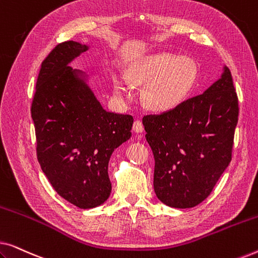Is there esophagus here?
Here are the masks:
<instances>
[{
  "label": "esophagus",
  "mask_w": 258,
  "mask_h": 258,
  "mask_svg": "<svg viewBox=\"0 0 258 258\" xmlns=\"http://www.w3.org/2000/svg\"><path fill=\"white\" fill-rule=\"evenodd\" d=\"M133 130L135 133H142L144 130V126L142 124V122L140 121V119H136L135 122H134V125H133Z\"/></svg>",
  "instance_id": "34e87169"
}]
</instances>
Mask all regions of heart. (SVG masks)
Returning a JSON list of instances; mask_svg holds the SVG:
<instances>
[{
	"label": "heart",
	"mask_w": 258,
	"mask_h": 258,
	"mask_svg": "<svg viewBox=\"0 0 258 258\" xmlns=\"http://www.w3.org/2000/svg\"><path fill=\"white\" fill-rule=\"evenodd\" d=\"M196 75V66L190 58L161 52L130 67L126 80L135 84H147L143 90L144 103L154 110L164 111L184 100ZM114 89L118 96L129 98V91L121 81H115Z\"/></svg>",
	"instance_id": "heart-1"
}]
</instances>
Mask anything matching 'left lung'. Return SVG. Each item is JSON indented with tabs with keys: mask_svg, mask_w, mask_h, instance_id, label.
<instances>
[{
	"mask_svg": "<svg viewBox=\"0 0 258 258\" xmlns=\"http://www.w3.org/2000/svg\"><path fill=\"white\" fill-rule=\"evenodd\" d=\"M155 158L154 189L171 208H192L213 191L231 161L238 98L231 73L203 94L158 115L143 116Z\"/></svg>",
	"mask_w": 258,
	"mask_h": 258,
	"instance_id": "obj_1",
	"label": "left lung"
}]
</instances>
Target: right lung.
<instances>
[{
    "mask_svg": "<svg viewBox=\"0 0 258 258\" xmlns=\"http://www.w3.org/2000/svg\"><path fill=\"white\" fill-rule=\"evenodd\" d=\"M88 45L67 41L42 62L31 103L36 154L52 188L69 203L90 209L111 192L108 163L130 139L134 118L107 111L79 70L68 64Z\"/></svg>",
    "mask_w": 258,
    "mask_h": 258,
    "instance_id": "right-lung-1",
    "label": "right lung"
}]
</instances>
